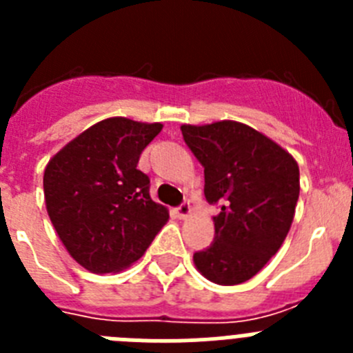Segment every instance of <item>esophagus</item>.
<instances>
[{"label":"esophagus","instance_id":"esophagus-1","mask_svg":"<svg viewBox=\"0 0 353 353\" xmlns=\"http://www.w3.org/2000/svg\"><path fill=\"white\" fill-rule=\"evenodd\" d=\"M176 215H179L180 219H187L189 215H191V205L189 203H182L179 208H176Z\"/></svg>","mask_w":353,"mask_h":353}]
</instances>
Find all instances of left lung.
<instances>
[{
    "instance_id": "8db88e82",
    "label": "left lung",
    "mask_w": 353,
    "mask_h": 353,
    "mask_svg": "<svg viewBox=\"0 0 353 353\" xmlns=\"http://www.w3.org/2000/svg\"><path fill=\"white\" fill-rule=\"evenodd\" d=\"M180 129L205 168V198L221 207L214 242L192 256L196 269L215 285L249 281L288 235L301 191L297 161L240 121Z\"/></svg>"
}]
</instances>
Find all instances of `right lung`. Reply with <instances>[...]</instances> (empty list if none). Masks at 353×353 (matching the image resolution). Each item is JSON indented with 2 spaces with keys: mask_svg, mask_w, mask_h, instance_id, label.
Returning <instances> with one entry per match:
<instances>
[{
  "mask_svg": "<svg viewBox=\"0 0 353 353\" xmlns=\"http://www.w3.org/2000/svg\"><path fill=\"white\" fill-rule=\"evenodd\" d=\"M162 123L111 117L68 141L43 171L49 219L74 260L93 274L120 272L138 261L170 212L148 194L138 170Z\"/></svg>",
  "mask_w": 353,
  "mask_h": 353,
  "instance_id": "1",
  "label": "right lung"
}]
</instances>
